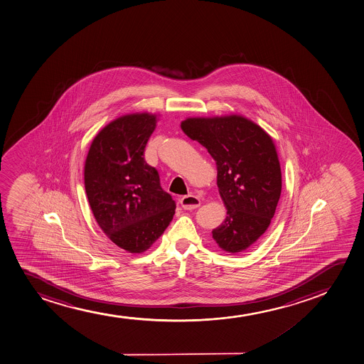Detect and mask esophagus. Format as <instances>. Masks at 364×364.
I'll return each mask as SVG.
<instances>
[{"instance_id": "obj_1", "label": "esophagus", "mask_w": 364, "mask_h": 364, "mask_svg": "<svg viewBox=\"0 0 364 364\" xmlns=\"http://www.w3.org/2000/svg\"><path fill=\"white\" fill-rule=\"evenodd\" d=\"M180 205L184 210H195L198 205H201V201L195 195H186V196L180 198Z\"/></svg>"}]
</instances>
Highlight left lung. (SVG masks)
Instances as JSON below:
<instances>
[{
	"instance_id": "left-lung-1",
	"label": "left lung",
	"mask_w": 364,
	"mask_h": 364,
	"mask_svg": "<svg viewBox=\"0 0 364 364\" xmlns=\"http://www.w3.org/2000/svg\"><path fill=\"white\" fill-rule=\"evenodd\" d=\"M181 129L207 149L227 218L212 231L219 247L239 253L269 227L282 193V171L272 137L244 117L188 118Z\"/></svg>"
}]
</instances>
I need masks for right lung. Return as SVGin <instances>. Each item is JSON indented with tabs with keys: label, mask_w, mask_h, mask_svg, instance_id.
I'll list each match as a JSON object with an SVG mask.
<instances>
[{
	"label": "right lung",
	"mask_w": 364,
	"mask_h": 364,
	"mask_svg": "<svg viewBox=\"0 0 364 364\" xmlns=\"http://www.w3.org/2000/svg\"><path fill=\"white\" fill-rule=\"evenodd\" d=\"M156 123L149 113L120 117L97 134L86 157L85 190L95 219L117 246L132 253L151 247L176 213L159 171L144 159Z\"/></svg>",
	"instance_id": "obj_1"
}]
</instances>
